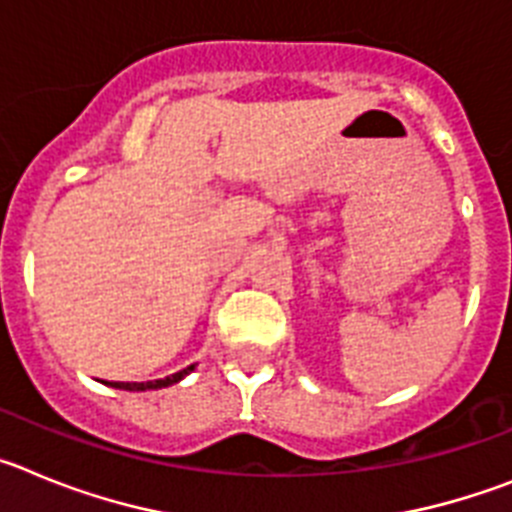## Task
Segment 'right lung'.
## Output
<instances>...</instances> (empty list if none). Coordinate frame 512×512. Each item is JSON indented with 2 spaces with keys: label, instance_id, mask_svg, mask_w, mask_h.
<instances>
[{
  "label": "right lung",
  "instance_id": "obj_1",
  "mask_svg": "<svg viewBox=\"0 0 512 512\" xmlns=\"http://www.w3.org/2000/svg\"><path fill=\"white\" fill-rule=\"evenodd\" d=\"M194 369L192 366H187V369H182V372L171 374V377H164V379H156V382H115L112 387H120V390H135V392H146V390H161V387H169V384H176L179 379L187 377L189 372Z\"/></svg>",
  "mask_w": 512,
  "mask_h": 512
}]
</instances>
